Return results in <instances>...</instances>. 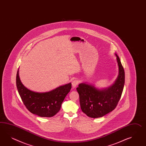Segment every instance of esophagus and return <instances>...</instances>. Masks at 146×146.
<instances>
[{
  "label": "esophagus",
  "instance_id": "obj_1",
  "mask_svg": "<svg viewBox=\"0 0 146 146\" xmlns=\"http://www.w3.org/2000/svg\"><path fill=\"white\" fill-rule=\"evenodd\" d=\"M78 80H76V79L73 80L72 81V87H73V88H75L76 86L78 85Z\"/></svg>",
  "mask_w": 146,
  "mask_h": 146
}]
</instances>
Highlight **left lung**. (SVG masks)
<instances>
[{
  "mask_svg": "<svg viewBox=\"0 0 146 146\" xmlns=\"http://www.w3.org/2000/svg\"><path fill=\"white\" fill-rule=\"evenodd\" d=\"M119 74L113 84L104 89H98L86 83H82L76 88L83 112L93 118L102 117L113 110L120 99L125 85V75L120 58L115 53Z\"/></svg>",
  "mask_w": 146,
  "mask_h": 146,
  "instance_id": "obj_1",
  "label": "left lung"
}]
</instances>
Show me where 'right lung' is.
<instances>
[{
	"mask_svg": "<svg viewBox=\"0 0 146 146\" xmlns=\"http://www.w3.org/2000/svg\"><path fill=\"white\" fill-rule=\"evenodd\" d=\"M16 86L25 107L31 113L41 117H52L57 113L72 88L71 83H69L49 92L33 91L21 83L19 76V69L16 75Z\"/></svg>",
	"mask_w": 146,
	"mask_h": 146,
	"instance_id": "right-lung-1",
	"label": "right lung"
}]
</instances>
